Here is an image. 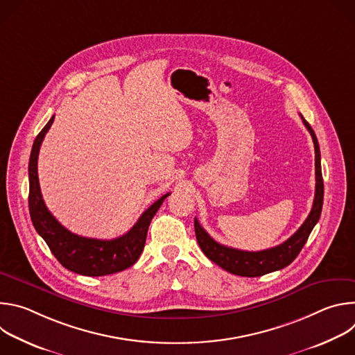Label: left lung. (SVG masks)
<instances>
[{
  "instance_id": "8db88e82",
  "label": "left lung",
  "mask_w": 355,
  "mask_h": 355,
  "mask_svg": "<svg viewBox=\"0 0 355 355\" xmlns=\"http://www.w3.org/2000/svg\"><path fill=\"white\" fill-rule=\"evenodd\" d=\"M302 121H303V125H305L306 129L309 130L315 144L316 189H315L313 207L309 216L286 241L263 251H244V250L232 248L215 241L207 233V230L199 225L198 219L195 218V223H193L195 234H196V240L200 250L204 251V254L209 260H212L215 264H218L219 267H222L230 274L240 275V277H260V275L285 268L297 257L302 247L305 245L311 232L313 230L315 225L320 218L322 207H323V192H324L322 166H320V148H319L318 137L313 129L311 128V125L303 119V116H302Z\"/></svg>"
}]
</instances>
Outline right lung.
Instances as JSON below:
<instances>
[{
    "mask_svg": "<svg viewBox=\"0 0 355 355\" xmlns=\"http://www.w3.org/2000/svg\"><path fill=\"white\" fill-rule=\"evenodd\" d=\"M53 121L55 115L50 118L46 126L36 136L31 151L28 200L32 223L36 232L49 245L50 251L53 252V256L64 268L87 277H103L123 271L139 260L146 243L150 222L170 192L163 195L153 205L147 208L135 226L121 237L112 240H99L71 233L62 226L46 208L37 177L39 150L44 135L52 126Z\"/></svg>",
    "mask_w": 355,
    "mask_h": 355,
    "instance_id": "add662e5",
    "label": "right lung"
}]
</instances>
